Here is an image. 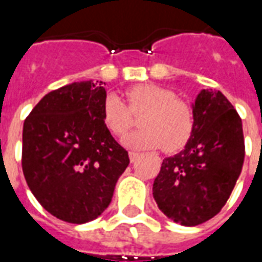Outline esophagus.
<instances>
[{
  "mask_svg": "<svg viewBox=\"0 0 262 262\" xmlns=\"http://www.w3.org/2000/svg\"><path fill=\"white\" fill-rule=\"evenodd\" d=\"M140 154L136 153V151H129V159H130V163H135L137 159H139Z\"/></svg>",
  "mask_w": 262,
  "mask_h": 262,
  "instance_id": "34e87169",
  "label": "esophagus"
}]
</instances>
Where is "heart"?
I'll use <instances>...</instances> for the list:
<instances>
[{
	"label": "heart",
	"mask_w": 262,
	"mask_h": 262,
	"mask_svg": "<svg viewBox=\"0 0 262 262\" xmlns=\"http://www.w3.org/2000/svg\"><path fill=\"white\" fill-rule=\"evenodd\" d=\"M127 102L116 94L103 101V123L115 136H122L132 126V114H142L140 130L123 137L122 143L135 150L163 147L168 153L181 150L191 139L195 126L192 108L167 88L142 84L127 91ZM131 111H129L128 109Z\"/></svg>",
	"instance_id": "obj_1"
}]
</instances>
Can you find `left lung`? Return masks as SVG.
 <instances>
[{
	"mask_svg": "<svg viewBox=\"0 0 262 262\" xmlns=\"http://www.w3.org/2000/svg\"><path fill=\"white\" fill-rule=\"evenodd\" d=\"M195 126L185 147L163 160L153 196L168 219L196 226L230 196L244 161L240 116L220 91L202 90L192 103Z\"/></svg>",
	"mask_w": 262,
	"mask_h": 262,
	"instance_id": "8db88e82",
	"label": "left lung"
}]
</instances>
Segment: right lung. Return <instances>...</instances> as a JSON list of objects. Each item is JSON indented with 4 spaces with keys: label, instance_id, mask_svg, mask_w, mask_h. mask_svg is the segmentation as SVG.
<instances>
[{
    "label": "right lung",
    "instance_id": "1",
    "mask_svg": "<svg viewBox=\"0 0 262 262\" xmlns=\"http://www.w3.org/2000/svg\"><path fill=\"white\" fill-rule=\"evenodd\" d=\"M102 81L49 92L22 132V170L37 202L57 219L86 223L108 208L129 156L103 123Z\"/></svg>",
    "mask_w": 262,
    "mask_h": 262
}]
</instances>
